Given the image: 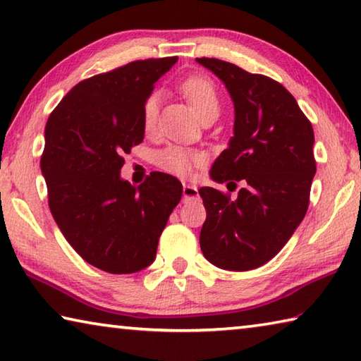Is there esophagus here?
<instances>
[{
	"label": "esophagus",
	"mask_w": 361,
	"mask_h": 361,
	"mask_svg": "<svg viewBox=\"0 0 361 361\" xmlns=\"http://www.w3.org/2000/svg\"><path fill=\"white\" fill-rule=\"evenodd\" d=\"M197 194H199V191L194 185H189V183H185V185H183V199H185V200L192 199Z\"/></svg>",
	"instance_id": "34e87169"
}]
</instances>
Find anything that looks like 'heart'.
Instances as JSON below:
<instances>
[{
	"label": "heart",
	"instance_id": "1",
	"mask_svg": "<svg viewBox=\"0 0 361 361\" xmlns=\"http://www.w3.org/2000/svg\"><path fill=\"white\" fill-rule=\"evenodd\" d=\"M180 89L199 118H204L205 114L212 113L218 114L219 94L216 85L209 78L189 76L180 84ZM159 103H161V94L159 92H151L143 103V127L146 132L154 130L159 114ZM205 161L207 156L202 151L176 145L169 146V148L157 152L156 156V164L159 169H162L167 173L181 176V178L191 176L195 172V169L204 166Z\"/></svg>",
	"mask_w": 361,
	"mask_h": 361
}]
</instances>
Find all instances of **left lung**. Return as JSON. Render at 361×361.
<instances>
[{"instance_id":"1","label":"left lung","mask_w":361,"mask_h":361,"mask_svg":"<svg viewBox=\"0 0 361 361\" xmlns=\"http://www.w3.org/2000/svg\"><path fill=\"white\" fill-rule=\"evenodd\" d=\"M195 60L221 79L235 109L234 137L210 176L234 189L243 181L237 199L199 189L207 210L200 250L218 267L250 271L272 259L305 216L317 170L314 129L280 82L224 60Z\"/></svg>"}]
</instances>
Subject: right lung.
I'll use <instances>...</instances> for the list:
<instances>
[{"instance_id":"right-lung-1","label":"right lung","mask_w":361,"mask_h":361,"mask_svg":"<svg viewBox=\"0 0 361 361\" xmlns=\"http://www.w3.org/2000/svg\"><path fill=\"white\" fill-rule=\"evenodd\" d=\"M178 57L135 60L76 84L49 116L41 172L49 209L89 264L133 274L156 258L183 186L152 172L140 186L121 178L124 154L143 142V103Z\"/></svg>"}]
</instances>
